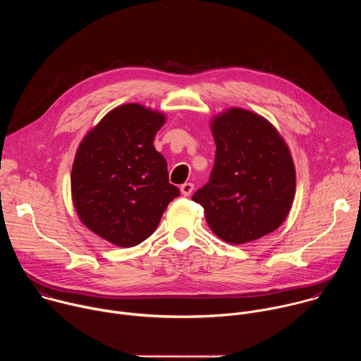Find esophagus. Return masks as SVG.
I'll use <instances>...</instances> for the list:
<instances>
[{
  "mask_svg": "<svg viewBox=\"0 0 361 361\" xmlns=\"http://www.w3.org/2000/svg\"><path fill=\"white\" fill-rule=\"evenodd\" d=\"M180 190H181V194H183L184 197H188V195L192 192V190H194V184H192V183H184V184L180 187Z\"/></svg>",
  "mask_w": 361,
  "mask_h": 361,
  "instance_id": "34e87169",
  "label": "esophagus"
}]
</instances>
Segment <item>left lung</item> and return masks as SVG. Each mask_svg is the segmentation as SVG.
Returning a JSON list of instances; mask_svg holds the SVG:
<instances>
[{"label":"left lung","mask_w":361,"mask_h":361,"mask_svg":"<svg viewBox=\"0 0 361 361\" xmlns=\"http://www.w3.org/2000/svg\"><path fill=\"white\" fill-rule=\"evenodd\" d=\"M216 161L192 200L213 233L244 244L277 230L290 213L295 169L290 149L264 117L228 109L212 120Z\"/></svg>","instance_id":"1"}]
</instances>
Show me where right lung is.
Wrapping results in <instances>:
<instances>
[{
	"label": "right lung",
	"mask_w": 361,
	"mask_h": 361,
	"mask_svg": "<svg viewBox=\"0 0 361 361\" xmlns=\"http://www.w3.org/2000/svg\"><path fill=\"white\" fill-rule=\"evenodd\" d=\"M164 123L163 113L130 102L104 116L78 145L71 171L74 209L88 230L114 245L148 238L180 195L152 144Z\"/></svg>",
	"instance_id": "right-lung-1"
}]
</instances>
